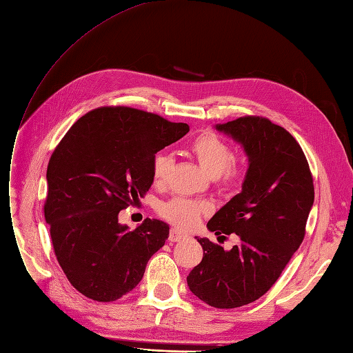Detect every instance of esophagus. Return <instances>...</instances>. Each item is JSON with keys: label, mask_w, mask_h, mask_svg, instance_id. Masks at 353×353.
<instances>
[{"label": "esophagus", "mask_w": 353, "mask_h": 353, "mask_svg": "<svg viewBox=\"0 0 353 353\" xmlns=\"http://www.w3.org/2000/svg\"><path fill=\"white\" fill-rule=\"evenodd\" d=\"M186 237H188V234L181 233V232L176 230V229H172V230H170V234H168V241L170 242H180V241H183V239H186Z\"/></svg>", "instance_id": "1"}]
</instances>
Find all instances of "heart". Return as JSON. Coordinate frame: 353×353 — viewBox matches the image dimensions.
<instances>
[{
    "label": "heart",
    "mask_w": 353,
    "mask_h": 353,
    "mask_svg": "<svg viewBox=\"0 0 353 353\" xmlns=\"http://www.w3.org/2000/svg\"><path fill=\"white\" fill-rule=\"evenodd\" d=\"M190 152L205 172L214 177L215 183L223 189H233L241 183L245 176V155L233 154L229 142L212 132L198 134L189 145ZM173 157L165 151L154 155L151 163L152 180L157 186H163L168 181L173 168ZM211 212V205L205 201L174 196L158 205V214L164 220L179 229L189 230L195 227L202 215Z\"/></svg>",
    "instance_id": "1"
}]
</instances>
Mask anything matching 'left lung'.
Instances as JSON below:
<instances>
[{
  "label": "left lung",
  "instance_id": "obj_1",
  "mask_svg": "<svg viewBox=\"0 0 353 353\" xmlns=\"http://www.w3.org/2000/svg\"><path fill=\"white\" fill-rule=\"evenodd\" d=\"M217 129L243 145L249 168L242 192L207 227L215 234H237L239 243L224 251L199 237L203 256L189 272L188 286L210 306L230 310L267 293L298 251L314 203V180L298 141L268 119L245 116Z\"/></svg>",
  "mask_w": 353,
  "mask_h": 353
}]
</instances>
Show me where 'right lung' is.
I'll use <instances>...</instances> for the list:
<instances>
[{
  "mask_svg": "<svg viewBox=\"0 0 353 353\" xmlns=\"http://www.w3.org/2000/svg\"><path fill=\"white\" fill-rule=\"evenodd\" d=\"M189 132L154 112L99 107L64 134L50 158L43 203L54 254L72 286L114 302L138 286L170 227L146 219L129 232L119 212L152 185L154 155Z\"/></svg>",
  "mask_w": 353,
  "mask_h": 353,
  "instance_id": "1",
  "label": "right lung"
}]
</instances>
